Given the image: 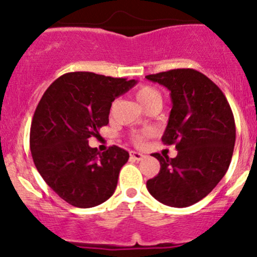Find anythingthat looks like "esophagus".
<instances>
[{
  "mask_svg": "<svg viewBox=\"0 0 257 257\" xmlns=\"http://www.w3.org/2000/svg\"><path fill=\"white\" fill-rule=\"evenodd\" d=\"M131 158L132 159L137 160V162H141V160L145 159V155L142 154V153H139V152H131Z\"/></svg>",
  "mask_w": 257,
  "mask_h": 257,
  "instance_id": "esophagus-1",
  "label": "esophagus"
}]
</instances>
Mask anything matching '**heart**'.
I'll return each instance as SVG.
<instances>
[{
	"label": "heart",
	"mask_w": 257,
	"mask_h": 257,
	"mask_svg": "<svg viewBox=\"0 0 257 257\" xmlns=\"http://www.w3.org/2000/svg\"><path fill=\"white\" fill-rule=\"evenodd\" d=\"M136 98L144 109H148L153 105H160L162 107L163 104L162 93L157 88L152 87V85H142V87H139L136 92ZM136 142L137 143H142L143 138L137 137Z\"/></svg>",
	"instance_id": "1"
}]
</instances>
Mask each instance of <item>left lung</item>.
Here are the masks:
<instances>
[{
    "label": "left lung",
    "instance_id": "1",
    "mask_svg": "<svg viewBox=\"0 0 257 257\" xmlns=\"http://www.w3.org/2000/svg\"><path fill=\"white\" fill-rule=\"evenodd\" d=\"M170 90L173 108L163 143L175 145L178 155L154 153L160 163L148 191L162 204L186 208L217 185L229 169L234 152V114L219 87L191 68L172 69L145 77Z\"/></svg>",
    "mask_w": 257,
    "mask_h": 257
}]
</instances>
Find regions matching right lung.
I'll return each instance as SVG.
<instances>
[{"mask_svg": "<svg viewBox=\"0 0 257 257\" xmlns=\"http://www.w3.org/2000/svg\"><path fill=\"white\" fill-rule=\"evenodd\" d=\"M136 84V79L72 72L41 98L31 124L33 162L49 188L71 205L93 208L113 195L129 153L113 145L100 154L88 139L99 137L113 100Z\"/></svg>", "mask_w": 257, "mask_h": 257, "instance_id": "right-lung-1", "label": "right lung"}]
</instances>
